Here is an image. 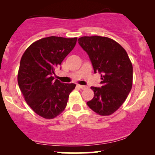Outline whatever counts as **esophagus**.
Segmentation results:
<instances>
[{"label":"esophagus","mask_w":155,"mask_h":155,"mask_svg":"<svg viewBox=\"0 0 155 155\" xmlns=\"http://www.w3.org/2000/svg\"><path fill=\"white\" fill-rule=\"evenodd\" d=\"M78 86L79 87H80V89H82V90H84V89H87V86H84V85H80V84H78Z\"/></svg>","instance_id":"1"}]
</instances>
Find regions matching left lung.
<instances>
[{
	"label": "left lung",
	"mask_w": 155,
	"mask_h": 155,
	"mask_svg": "<svg viewBox=\"0 0 155 155\" xmlns=\"http://www.w3.org/2000/svg\"><path fill=\"white\" fill-rule=\"evenodd\" d=\"M78 44L87 54L94 73L101 74L100 87L87 102L101 116L114 113L126 100L133 84V65L126 50L114 40L100 36L82 37Z\"/></svg>",
	"instance_id": "obj_1"
}]
</instances>
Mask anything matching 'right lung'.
I'll return each instance as SVG.
<instances>
[{
    "label": "right lung",
    "mask_w": 155,
    "mask_h": 155,
    "mask_svg": "<svg viewBox=\"0 0 155 155\" xmlns=\"http://www.w3.org/2000/svg\"><path fill=\"white\" fill-rule=\"evenodd\" d=\"M77 38L48 37L31 44L20 61L19 87L31 109L51 119L64 111L76 84L54 80L55 70L75 47Z\"/></svg>",
    "instance_id": "right-lung-1"
}]
</instances>
